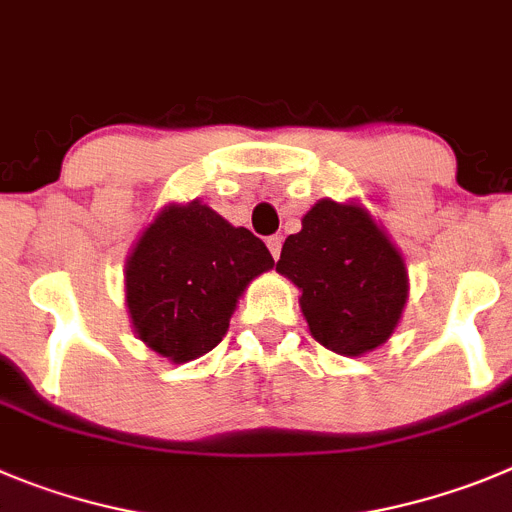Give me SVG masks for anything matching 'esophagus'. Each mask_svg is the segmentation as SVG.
I'll list each match as a JSON object with an SVG mask.
<instances>
[{
	"mask_svg": "<svg viewBox=\"0 0 512 512\" xmlns=\"http://www.w3.org/2000/svg\"><path fill=\"white\" fill-rule=\"evenodd\" d=\"M266 246H269L271 256H274V259H279V256H281V238L279 236H269V238H266Z\"/></svg>",
	"mask_w": 512,
	"mask_h": 512,
	"instance_id": "esophagus-1",
	"label": "esophagus"
}]
</instances>
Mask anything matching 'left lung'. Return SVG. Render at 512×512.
<instances>
[{
  "mask_svg": "<svg viewBox=\"0 0 512 512\" xmlns=\"http://www.w3.org/2000/svg\"><path fill=\"white\" fill-rule=\"evenodd\" d=\"M276 271L299 287L309 330L327 350L363 355L391 337L409 294L401 253L355 205L320 200L281 246Z\"/></svg>",
  "mask_w": 512,
  "mask_h": 512,
  "instance_id": "left-lung-1",
  "label": "left lung"
}]
</instances>
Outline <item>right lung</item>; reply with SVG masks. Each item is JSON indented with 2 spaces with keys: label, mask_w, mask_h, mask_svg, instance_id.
<instances>
[{
  "label": "right lung",
  "mask_w": 512,
  "mask_h": 512,
  "mask_svg": "<svg viewBox=\"0 0 512 512\" xmlns=\"http://www.w3.org/2000/svg\"><path fill=\"white\" fill-rule=\"evenodd\" d=\"M274 266L269 248L208 205L167 208L126 261V304L137 335L175 363L223 340L238 297Z\"/></svg>",
  "instance_id": "add662e5"
}]
</instances>
